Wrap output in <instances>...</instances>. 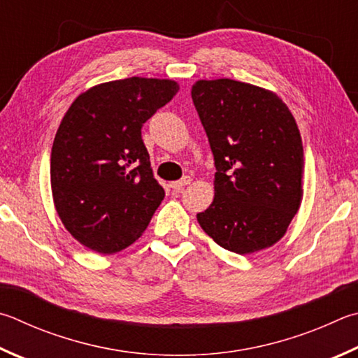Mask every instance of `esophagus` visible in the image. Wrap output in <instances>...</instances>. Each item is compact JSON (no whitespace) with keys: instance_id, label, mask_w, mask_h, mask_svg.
<instances>
[{"instance_id":"34e87169","label":"esophagus","mask_w":358,"mask_h":358,"mask_svg":"<svg viewBox=\"0 0 358 358\" xmlns=\"http://www.w3.org/2000/svg\"><path fill=\"white\" fill-rule=\"evenodd\" d=\"M191 181H192V178H191V177H187V175H186V177H183V178L178 180V181H172V183H171V187L173 189V192H181V191L185 189V186L189 185Z\"/></svg>"}]
</instances>
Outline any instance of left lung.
<instances>
[{"label": "left lung", "mask_w": 358, "mask_h": 358, "mask_svg": "<svg viewBox=\"0 0 358 358\" xmlns=\"http://www.w3.org/2000/svg\"><path fill=\"white\" fill-rule=\"evenodd\" d=\"M210 142L214 199L197 220L224 249L245 255L274 245L302 201L303 147L277 94L241 81L200 80L191 90Z\"/></svg>", "instance_id": "left-lung-1"}]
</instances>
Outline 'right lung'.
<instances>
[{
    "label": "right lung",
    "instance_id": "obj_1",
    "mask_svg": "<svg viewBox=\"0 0 358 358\" xmlns=\"http://www.w3.org/2000/svg\"><path fill=\"white\" fill-rule=\"evenodd\" d=\"M178 89L157 78L103 83L78 95L64 115L51 148V191L64 227L87 249H127L161 205L164 189L141 128Z\"/></svg>",
    "mask_w": 358,
    "mask_h": 358
}]
</instances>
